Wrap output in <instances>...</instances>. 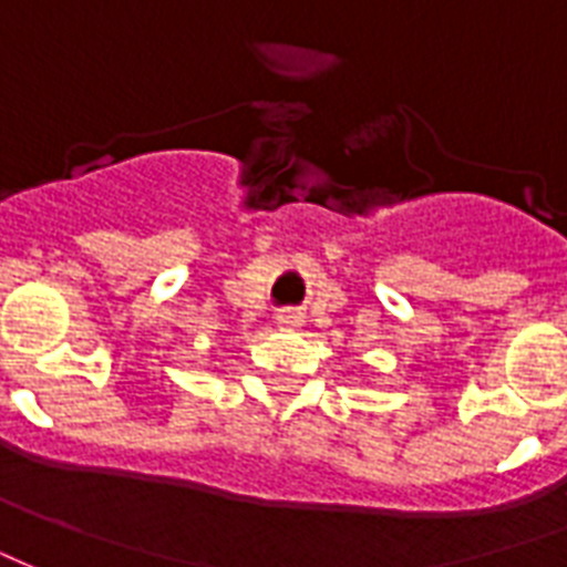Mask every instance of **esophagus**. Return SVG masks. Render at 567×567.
<instances>
[{"label":"esophagus","mask_w":567,"mask_h":567,"mask_svg":"<svg viewBox=\"0 0 567 567\" xmlns=\"http://www.w3.org/2000/svg\"><path fill=\"white\" fill-rule=\"evenodd\" d=\"M276 323H279V329H288V332H293V329L302 327V315L300 311H282L279 318H276Z\"/></svg>","instance_id":"esophagus-1"}]
</instances>
